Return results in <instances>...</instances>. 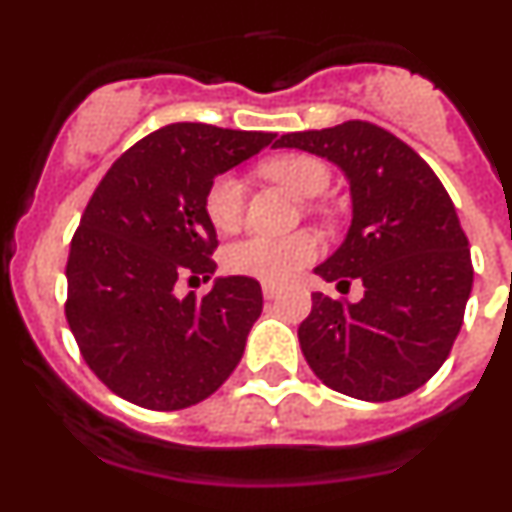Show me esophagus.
Segmentation results:
<instances>
[{
    "instance_id": "1",
    "label": "esophagus",
    "mask_w": 512,
    "mask_h": 512,
    "mask_svg": "<svg viewBox=\"0 0 512 512\" xmlns=\"http://www.w3.org/2000/svg\"><path fill=\"white\" fill-rule=\"evenodd\" d=\"M262 294H265V299H275L280 294V287L272 285V282H262Z\"/></svg>"
}]
</instances>
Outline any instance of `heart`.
<instances>
[{
    "label": "heart",
    "mask_w": 512,
    "mask_h": 512,
    "mask_svg": "<svg viewBox=\"0 0 512 512\" xmlns=\"http://www.w3.org/2000/svg\"><path fill=\"white\" fill-rule=\"evenodd\" d=\"M262 173L275 183L285 185L299 198H319L327 193L332 173L327 165L304 153H287L262 163ZM247 190L240 175L223 173L210 183L205 193V213L220 232H230L240 225L245 210ZM319 240L309 232H297L287 237L252 235L232 242L223 255V265L232 275L257 277L265 282H285L297 275L302 267L317 260Z\"/></svg>",
    "instance_id": "b5f03b06"
}]
</instances>
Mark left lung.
<instances>
[{
    "label": "left lung",
    "instance_id": "left-lung-1",
    "mask_svg": "<svg viewBox=\"0 0 512 512\" xmlns=\"http://www.w3.org/2000/svg\"><path fill=\"white\" fill-rule=\"evenodd\" d=\"M275 148L327 158L349 180L352 225L314 267L322 280H359V302L312 294L299 347L339 394L391 401L426 384L451 352L471 297L468 237L446 188L414 148L384 128L347 121L287 133Z\"/></svg>",
    "mask_w": 512,
    "mask_h": 512
}]
</instances>
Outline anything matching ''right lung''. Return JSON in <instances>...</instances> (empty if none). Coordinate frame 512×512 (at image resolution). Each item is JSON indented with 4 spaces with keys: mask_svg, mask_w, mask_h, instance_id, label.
I'll list each match as a JSON object with an SVG mask.
<instances>
[{
    "mask_svg": "<svg viewBox=\"0 0 512 512\" xmlns=\"http://www.w3.org/2000/svg\"><path fill=\"white\" fill-rule=\"evenodd\" d=\"M277 133L170 123L108 168L71 240L66 319L91 371L121 399L178 411L208 399L240 364L262 312L260 282L215 277L205 297L175 282L210 280L218 232L205 193Z\"/></svg>",
    "mask_w": 512,
    "mask_h": 512,
    "instance_id": "right-lung-1",
    "label": "right lung"
}]
</instances>
